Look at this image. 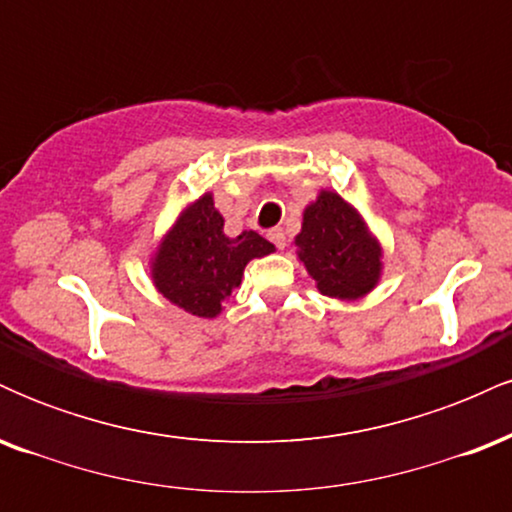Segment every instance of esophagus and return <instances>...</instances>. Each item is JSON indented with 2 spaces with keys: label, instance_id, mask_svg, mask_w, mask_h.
Listing matches in <instances>:
<instances>
[{
  "label": "esophagus",
  "instance_id": "34e87169",
  "mask_svg": "<svg viewBox=\"0 0 512 512\" xmlns=\"http://www.w3.org/2000/svg\"><path fill=\"white\" fill-rule=\"evenodd\" d=\"M267 236H269V240H272V243L279 250L286 248V231H284V228H272V231H269Z\"/></svg>",
  "mask_w": 512,
  "mask_h": 512
}]
</instances>
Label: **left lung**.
Masks as SVG:
<instances>
[{"instance_id":"obj_1","label":"left lung","mask_w":512,"mask_h":512,"mask_svg":"<svg viewBox=\"0 0 512 512\" xmlns=\"http://www.w3.org/2000/svg\"><path fill=\"white\" fill-rule=\"evenodd\" d=\"M293 245L322 296L358 301L378 286L383 274L380 240L354 204L332 190H320L305 207Z\"/></svg>"}]
</instances>
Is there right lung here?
Listing matches in <instances>:
<instances>
[{
    "label": "right lung",
    "mask_w": 512,
    "mask_h": 512,
    "mask_svg": "<svg viewBox=\"0 0 512 512\" xmlns=\"http://www.w3.org/2000/svg\"><path fill=\"white\" fill-rule=\"evenodd\" d=\"M274 252L260 233H223L214 195L204 192L180 211L151 257V279L158 293L197 317H216L243 281L250 260Z\"/></svg>",
    "instance_id": "obj_1"
}]
</instances>
